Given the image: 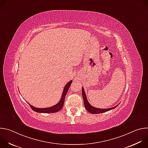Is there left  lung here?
Masks as SVG:
<instances>
[{
    "label": "left lung",
    "mask_w": 148,
    "mask_h": 148,
    "mask_svg": "<svg viewBox=\"0 0 148 148\" xmlns=\"http://www.w3.org/2000/svg\"><path fill=\"white\" fill-rule=\"evenodd\" d=\"M82 98H83V100H84V106H85V108H86V110L87 111H88L89 112L92 114H101V113L107 112L108 111H110L111 110H113V109L115 108L116 107H118V105L119 104V103H118L114 107H112V108H105V109L97 108H95V107L92 106V105L89 103V102L87 100V98L86 92H85V91H84V89L83 87H82Z\"/></svg>",
    "instance_id": "1"
}]
</instances>
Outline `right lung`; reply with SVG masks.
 I'll list each match as a JSON object with an SVG mask.
<instances>
[{"mask_svg": "<svg viewBox=\"0 0 148 148\" xmlns=\"http://www.w3.org/2000/svg\"><path fill=\"white\" fill-rule=\"evenodd\" d=\"M72 80L68 82V83L65 86L64 89H63L62 91V93L61 95V97L60 99V101H58V102H57L56 105H53L52 107H48V108H36L34 107L33 106H32V105H30L29 103H28V104L30 105L31 108L35 112H38V113H55V112H57L59 111H60L62 108L63 105H64V99H65V97L66 95L68 92V90L71 86V84L72 83Z\"/></svg>", "mask_w": 148, "mask_h": 148, "instance_id": "obj_1", "label": "right lung"}]
</instances>
